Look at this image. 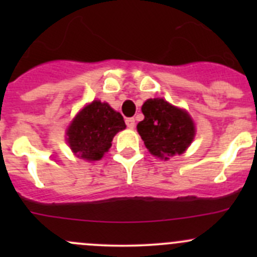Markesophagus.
<instances>
[{"label": "esophagus", "mask_w": 257, "mask_h": 257, "mask_svg": "<svg viewBox=\"0 0 257 257\" xmlns=\"http://www.w3.org/2000/svg\"><path fill=\"white\" fill-rule=\"evenodd\" d=\"M125 124H126V126H128V128L133 129L134 126H136V119H134V118H126L125 119Z\"/></svg>", "instance_id": "esophagus-1"}]
</instances>
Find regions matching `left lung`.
I'll return each mask as SVG.
<instances>
[{
    "label": "left lung",
    "mask_w": 257,
    "mask_h": 257,
    "mask_svg": "<svg viewBox=\"0 0 257 257\" xmlns=\"http://www.w3.org/2000/svg\"><path fill=\"white\" fill-rule=\"evenodd\" d=\"M144 120L137 125L145 147L153 155L169 159L181 154L193 142L195 126L189 114L164 99H148L142 107Z\"/></svg>",
    "instance_id": "8db88e82"
}]
</instances>
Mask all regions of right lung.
Listing matches in <instances>:
<instances>
[{"label": "right lung", "mask_w": 257, "mask_h": 257, "mask_svg": "<svg viewBox=\"0 0 257 257\" xmlns=\"http://www.w3.org/2000/svg\"><path fill=\"white\" fill-rule=\"evenodd\" d=\"M124 128L125 123L120 113L107 103L94 100L74 118L67 131V139L77 157L99 160L112 147L114 136Z\"/></svg>", "instance_id": "1"}]
</instances>
